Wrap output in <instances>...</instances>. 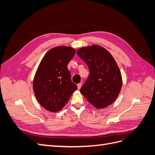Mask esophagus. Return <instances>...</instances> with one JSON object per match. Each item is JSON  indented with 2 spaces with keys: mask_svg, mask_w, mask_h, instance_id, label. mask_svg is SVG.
<instances>
[{
  "mask_svg": "<svg viewBox=\"0 0 155 155\" xmlns=\"http://www.w3.org/2000/svg\"><path fill=\"white\" fill-rule=\"evenodd\" d=\"M81 85H82V84H81V83H79V84H78V89H80V88H81Z\"/></svg>",
  "mask_w": 155,
  "mask_h": 155,
  "instance_id": "34e87169",
  "label": "esophagus"
}]
</instances>
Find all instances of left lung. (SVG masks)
Returning <instances> with one entry per match:
<instances>
[{
  "label": "left lung",
  "mask_w": 155,
  "mask_h": 155,
  "mask_svg": "<svg viewBox=\"0 0 155 155\" xmlns=\"http://www.w3.org/2000/svg\"><path fill=\"white\" fill-rule=\"evenodd\" d=\"M77 54L90 71L81 93L97 109L110 105L118 96L122 86L120 70L114 58L99 45L81 48Z\"/></svg>",
  "instance_id": "8db88e82"
}]
</instances>
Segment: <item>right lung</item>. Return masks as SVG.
Listing matches in <instances>:
<instances>
[{
	"mask_svg": "<svg viewBox=\"0 0 155 155\" xmlns=\"http://www.w3.org/2000/svg\"><path fill=\"white\" fill-rule=\"evenodd\" d=\"M75 53V49L70 46H56L45 55L37 68L34 92L41 106L50 112L61 109L78 89L67 68Z\"/></svg>",
	"mask_w": 155,
	"mask_h": 155,
	"instance_id": "add662e5",
	"label": "right lung"
}]
</instances>
